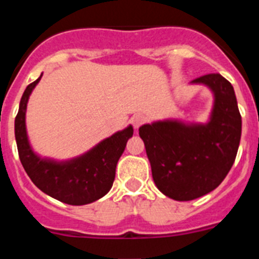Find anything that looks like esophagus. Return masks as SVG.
<instances>
[{
    "mask_svg": "<svg viewBox=\"0 0 259 259\" xmlns=\"http://www.w3.org/2000/svg\"><path fill=\"white\" fill-rule=\"evenodd\" d=\"M144 122H145V118L141 114H136V115H134L131 118V123L135 128H139Z\"/></svg>",
    "mask_w": 259,
    "mask_h": 259,
    "instance_id": "1",
    "label": "esophagus"
}]
</instances>
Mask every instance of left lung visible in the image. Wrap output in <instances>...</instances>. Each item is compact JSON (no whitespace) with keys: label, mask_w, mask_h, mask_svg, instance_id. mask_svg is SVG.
I'll list each match as a JSON object with an SVG mask.
<instances>
[{"label":"left lung","mask_w":259,"mask_h":259,"mask_svg":"<svg viewBox=\"0 0 259 259\" xmlns=\"http://www.w3.org/2000/svg\"><path fill=\"white\" fill-rule=\"evenodd\" d=\"M191 84L214 95L207 123L158 120L139 128L157 188L176 201H191L214 191L230 172L241 137V115L233 87L221 74Z\"/></svg>","instance_id":"8db88e82"}]
</instances>
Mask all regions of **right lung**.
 <instances>
[{
  "label": "right lung",
  "mask_w": 259,
  "mask_h": 259,
  "mask_svg": "<svg viewBox=\"0 0 259 259\" xmlns=\"http://www.w3.org/2000/svg\"><path fill=\"white\" fill-rule=\"evenodd\" d=\"M41 76L26 88L15 118V140L20 162L32 183L50 197L76 206L95 202L113 187L116 163L124 152L128 139L134 135V128L128 125L72 159L56 161L40 157L29 144L26 111L29 96Z\"/></svg>",
  "instance_id": "obj_1"
}]
</instances>
